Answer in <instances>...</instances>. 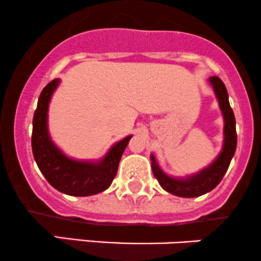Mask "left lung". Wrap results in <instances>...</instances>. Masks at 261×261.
Wrapping results in <instances>:
<instances>
[{
    "label": "left lung",
    "instance_id": "1",
    "mask_svg": "<svg viewBox=\"0 0 261 261\" xmlns=\"http://www.w3.org/2000/svg\"><path fill=\"white\" fill-rule=\"evenodd\" d=\"M208 82L212 85L219 100V107L222 112L224 117V146L222 150L216 160L211 163L208 167L203 168L196 174H191L185 178H174V177L168 176L165 172L161 170L158 166L155 157L150 154V161H152V171L157 181L160 182L161 187L167 192L172 193L178 197H198L201 195L210 192L221 182L222 177L226 173L229 168L231 160L236 150V144H238V136H236V122L235 115H233L232 109H231L229 103V94H227L226 87L222 83V80L217 76L208 77Z\"/></svg>",
    "mask_w": 261,
    "mask_h": 261
}]
</instances>
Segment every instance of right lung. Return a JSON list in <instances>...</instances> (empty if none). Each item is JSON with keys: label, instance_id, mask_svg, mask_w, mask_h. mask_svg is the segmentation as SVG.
I'll use <instances>...</instances> for the list:
<instances>
[{"label": "right lung", "instance_id": "add662e5", "mask_svg": "<svg viewBox=\"0 0 261 261\" xmlns=\"http://www.w3.org/2000/svg\"><path fill=\"white\" fill-rule=\"evenodd\" d=\"M60 79H54L40 94L32 119L31 146L37 167L47 182L58 191L70 196H91L108 189L118 171V165L132 136L117 142L104 158L89 162L76 161L64 154L51 141L47 130V111Z\"/></svg>", "mask_w": 261, "mask_h": 261}]
</instances>
